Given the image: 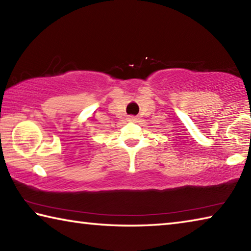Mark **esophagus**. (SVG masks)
Segmentation results:
<instances>
[{"instance_id":"obj_1","label":"esophagus","mask_w":251,"mask_h":251,"mask_svg":"<svg viewBox=\"0 0 251 251\" xmlns=\"http://www.w3.org/2000/svg\"><path fill=\"white\" fill-rule=\"evenodd\" d=\"M127 121H128V122H135L136 121V117L135 116H128V118H127Z\"/></svg>"}]
</instances>
